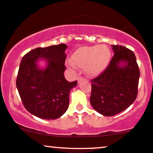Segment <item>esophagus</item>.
<instances>
[{"instance_id": "1", "label": "esophagus", "mask_w": 153, "mask_h": 153, "mask_svg": "<svg viewBox=\"0 0 153 153\" xmlns=\"http://www.w3.org/2000/svg\"><path fill=\"white\" fill-rule=\"evenodd\" d=\"M84 80V78H83V77H82V76H78V78H77V80H78V82L82 81V80Z\"/></svg>"}]
</instances>
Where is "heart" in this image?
<instances>
[{
	"instance_id": "obj_1",
	"label": "heart",
	"mask_w": 153,
	"mask_h": 153,
	"mask_svg": "<svg viewBox=\"0 0 153 153\" xmlns=\"http://www.w3.org/2000/svg\"><path fill=\"white\" fill-rule=\"evenodd\" d=\"M111 53L105 45H94L81 47L71 57L73 65L79 68H85L88 75H100L106 69L110 60Z\"/></svg>"
}]
</instances>
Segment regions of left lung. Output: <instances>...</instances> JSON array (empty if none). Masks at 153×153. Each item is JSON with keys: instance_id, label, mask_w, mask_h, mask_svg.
Instances as JSON below:
<instances>
[{"instance_id": "obj_1", "label": "left lung", "mask_w": 153, "mask_h": 153, "mask_svg": "<svg viewBox=\"0 0 153 153\" xmlns=\"http://www.w3.org/2000/svg\"><path fill=\"white\" fill-rule=\"evenodd\" d=\"M112 48L115 53L106 69L91 80V105L105 116L117 115L135 101L140 75L131 50L119 45H112ZM121 62L125 63L123 67Z\"/></svg>"}]
</instances>
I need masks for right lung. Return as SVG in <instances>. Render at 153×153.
<instances>
[{"mask_svg": "<svg viewBox=\"0 0 153 153\" xmlns=\"http://www.w3.org/2000/svg\"><path fill=\"white\" fill-rule=\"evenodd\" d=\"M67 47L63 43L39 47L31 50L22 59L16 88L25 109L35 116L54 120L68 110L70 91L78 82H69L64 76ZM41 58L48 62L45 70H40L36 65Z\"/></svg>", "mask_w": 153, "mask_h": 153, "instance_id": "add662e5", "label": "right lung"}]
</instances>
